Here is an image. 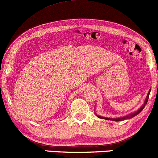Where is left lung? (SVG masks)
I'll list each match as a JSON object with an SVG mask.
<instances>
[{
  "label": "left lung",
  "mask_w": 158,
  "mask_h": 158,
  "mask_svg": "<svg viewBox=\"0 0 158 158\" xmlns=\"http://www.w3.org/2000/svg\"><path fill=\"white\" fill-rule=\"evenodd\" d=\"M151 91V90H150ZM150 91H149L147 95V97L146 99H145V103H144V105L142 106V108H140L137 111H135V112H134L133 114H128L127 115V116H124V117H122V118H104V117H100V116H98L99 118H102V119H105V120H114V121H120V120H127V119H130V118H133L134 116H135V115H137L138 114H139L141 111H142V109L144 108V107H145V105L147 104L148 102V97H149V93H150Z\"/></svg>",
  "instance_id": "obj_1"
}]
</instances>
